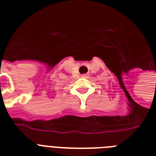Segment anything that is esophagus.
<instances>
[{
  "label": "esophagus",
  "instance_id": "obj_1",
  "mask_svg": "<svg viewBox=\"0 0 156 156\" xmlns=\"http://www.w3.org/2000/svg\"><path fill=\"white\" fill-rule=\"evenodd\" d=\"M83 78H88V77H89V74H88V73H86V74H83Z\"/></svg>",
  "mask_w": 156,
  "mask_h": 156
}]
</instances>
